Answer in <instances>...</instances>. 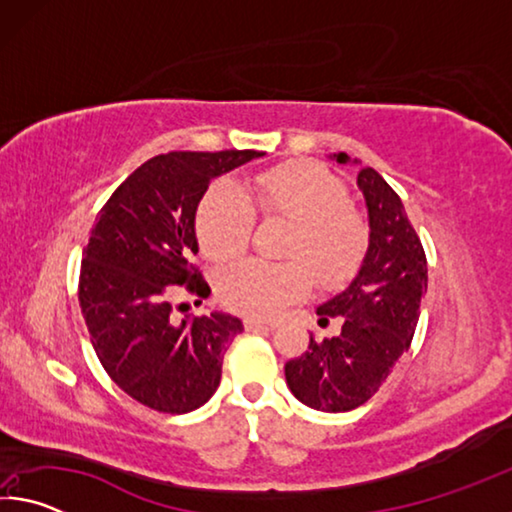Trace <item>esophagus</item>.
Returning <instances> with one entry per match:
<instances>
[{"instance_id": "1", "label": "esophagus", "mask_w": 512, "mask_h": 512, "mask_svg": "<svg viewBox=\"0 0 512 512\" xmlns=\"http://www.w3.org/2000/svg\"><path fill=\"white\" fill-rule=\"evenodd\" d=\"M244 327L248 332H259V329H266V332H273L277 323H268V320H257V318H246Z\"/></svg>"}]
</instances>
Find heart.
<instances>
[{
	"label": "heart",
	"mask_w": 512,
	"mask_h": 512,
	"mask_svg": "<svg viewBox=\"0 0 512 512\" xmlns=\"http://www.w3.org/2000/svg\"><path fill=\"white\" fill-rule=\"evenodd\" d=\"M255 212L293 223L284 257L289 262L248 259L219 277L225 307L246 316H277L305 298L314 284L341 287L359 273L370 250V223L339 176L316 162H282L255 173L246 194L214 183L196 210V235L212 262H230L250 244Z\"/></svg>",
	"instance_id": "heart-1"
}]
</instances>
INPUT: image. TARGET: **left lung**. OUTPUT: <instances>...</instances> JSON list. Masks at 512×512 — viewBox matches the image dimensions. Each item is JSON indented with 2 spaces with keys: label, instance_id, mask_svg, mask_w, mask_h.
Segmentation results:
<instances>
[{
  "label": "left lung",
  "instance_id": "obj_1",
  "mask_svg": "<svg viewBox=\"0 0 512 512\" xmlns=\"http://www.w3.org/2000/svg\"><path fill=\"white\" fill-rule=\"evenodd\" d=\"M345 164L348 153H336ZM366 196L370 250L359 275L316 309L318 323L341 316L332 339H309V350L284 366L291 393L316 411L343 413L366 404L409 350L427 291V255L395 189L372 167L359 169Z\"/></svg>",
  "mask_w": 512,
  "mask_h": 512
}]
</instances>
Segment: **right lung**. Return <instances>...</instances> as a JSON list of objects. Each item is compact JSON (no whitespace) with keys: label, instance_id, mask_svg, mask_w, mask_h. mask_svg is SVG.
I'll return each instance as SVG.
<instances>
[{"label":"right lung","instance_id":"right-lung-1","mask_svg":"<svg viewBox=\"0 0 512 512\" xmlns=\"http://www.w3.org/2000/svg\"><path fill=\"white\" fill-rule=\"evenodd\" d=\"M259 151H171L137 167L101 207L83 248L79 302L92 348L115 384L160 413H189L219 388L241 320L214 311L178 320L176 296H210L194 216L212 178Z\"/></svg>","mask_w":512,"mask_h":512}]
</instances>
